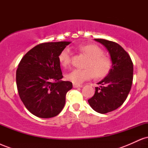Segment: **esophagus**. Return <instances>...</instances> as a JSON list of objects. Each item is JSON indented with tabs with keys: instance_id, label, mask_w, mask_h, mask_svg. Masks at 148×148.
<instances>
[{
	"instance_id": "obj_1",
	"label": "esophagus",
	"mask_w": 148,
	"mask_h": 148,
	"mask_svg": "<svg viewBox=\"0 0 148 148\" xmlns=\"http://www.w3.org/2000/svg\"><path fill=\"white\" fill-rule=\"evenodd\" d=\"M73 87L74 88H82L83 86H81V85H79V84H73Z\"/></svg>"
}]
</instances>
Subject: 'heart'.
<instances>
[{"label": "heart", "instance_id": "b5f03b06", "mask_svg": "<svg viewBox=\"0 0 148 148\" xmlns=\"http://www.w3.org/2000/svg\"><path fill=\"white\" fill-rule=\"evenodd\" d=\"M79 49L89 58L86 67L87 69H74L66 74V79L73 84H80L85 81L91 79L94 76L103 78L109 72L111 67V61L104 56L103 51L97 46L88 45L81 46ZM60 63L63 67H67L70 63L71 52L69 48H64L58 56Z\"/></svg>", "mask_w": 148, "mask_h": 148}]
</instances>
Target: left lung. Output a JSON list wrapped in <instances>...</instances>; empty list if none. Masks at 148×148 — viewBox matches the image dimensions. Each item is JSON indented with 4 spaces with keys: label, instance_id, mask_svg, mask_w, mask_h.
Here are the masks:
<instances>
[{
    "label": "left lung",
    "instance_id": "left-lung-1",
    "mask_svg": "<svg viewBox=\"0 0 148 148\" xmlns=\"http://www.w3.org/2000/svg\"><path fill=\"white\" fill-rule=\"evenodd\" d=\"M107 49L112 62L111 68L104 79L97 83L94 96L88 100L94 111L107 113L124 103L128 96L133 81L134 67L131 58L125 49L115 42L95 39Z\"/></svg>",
    "mask_w": 148,
    "mask_h": 148
}]
</instances>
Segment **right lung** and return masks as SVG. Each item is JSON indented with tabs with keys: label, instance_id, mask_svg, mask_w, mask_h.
I'll use <instances>...</instances> for the list:
<instances>
[{
	"label": "right lung",
	"instance_id": "obj_1",
	"mask_svg": "<svg viewBox=\"0 0 148 148\" xmlns=\"http://www.w3.org/2000/svg\"><path fill=\"white\" fill-rule=\"evenodd\" d=\"M71 42L42 43L22 58L16 74L18 95L25 108L41 118L60 113L72 83L62 81L58 56Z\"/></svg>",
	"mask_w": 148,
	"mask_h": 148
}]
</instances>
